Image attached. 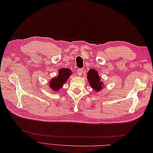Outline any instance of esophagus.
<instances>
[{"instance_id": "esophagus-1", "label": "esophagus", "mask_w": 153, "mask_h": 153, "mask_svg": "<svg viewBox=\"0 0 153 153\" xmlns=\"http://www.w3.org/2000/svg\"><path fill=\"white\" fill-rule=\"evenodd\" d=\"M83 71H84V69H78V71H77V74H78V75L81 76V75L82 74Z\"/></svg>"}]
</instances>
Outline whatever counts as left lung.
<instances>
[{
	"instance_id": "8db88e82",
	"label": "left lung",
	"mask_w": 153,
	"mask_h": 153,
	"mask_svg": "<svg viewBox=\"0 0 153 153\" xmlns=\"http://www.w3.org/2000/svg\"><path fill=\"white\" fill-rule=\"evenodd\" d=\"M87 79L89 82L91 86L96 91H99L102 89L103 83L100 82V78L98 73L94 69H91L87 73Z\"/></svg>"
}]
</instances>
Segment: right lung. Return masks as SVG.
I'll return each mask as SVG.
<instances>
[{
    "instance_id": "add662e5",
    "label": "right lung",
    "mask_w": 153,
    "mask_h": 153,
    "mask_svg": "<svg viewBox=\"0 0 153 153\" xmlns=\"http://www.w3.org/2000/svg\"><path fill=\"white\" fill-rule=\"evenodd\" d=\"M73 73L69 68H62L59 70V75L57 77L52 78L50 82V87L53 91H57L61 88L64 82H66L68 78Z\"/></svg>"
}]
</instances>
